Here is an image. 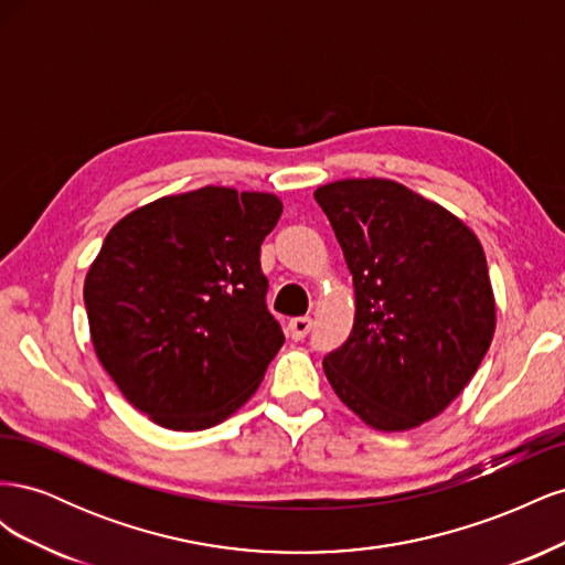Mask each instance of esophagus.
I'll list each match as a JSON object with an SVG mask.
<instances>
[{
	"instance_id": "esophagus-1",
	"label": "esophagus",
	"mask_w": 565,
	"mask_h": 565,
	"mask_svg": "<svg viewBox=\"0 0 565 565\" xmlns=\"http://www.w3.org/2000/svg\"><path fill=\"white\" fill-rule=\"evenodd\" d=\"M311 324H313V320H311L309 316H301V318H292V320H289V324H287V330H289V337H292L295 341L303 339L306 334H309V332H311Z\"/></svg>"
}]
</instances>
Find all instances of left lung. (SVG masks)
I'll return each instance as SVG.
<instances>
[{"label": "left lung", "mask_w": 565, "mask_h": 565, "mask_svg": "<svg viewBox=\"0 0 565 565\" xmlns=\"http://www.w3.org/2000/svg\"><path fill=\"white\" fill-rule=\"evenodd\" d=\"M353 276L349 339L322 358L339 401L372 429L407 431L446 409L494 334V297L473 231L388 179L313 193Z\"/></svg>", "instance_id": "8db88e82"}]
</instances>
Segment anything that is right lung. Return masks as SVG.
<instances>
[{
    "label": "right lung",
    "mask_w": 565,
    "mask_h": 565,
    "mask_svg": "<svg viewBox=\"0 0 565 565\" xmlns=\"http://www.w3.org/2000/svg\"><path fill=\"white\" fill-rule=\"evenodd\" d=\"M280 198L204 185L134 210L84 280L92 344L122 396L172 431H202L259 388L285 334L259 252Z\"/></svg>",
    "instance_id": "obj_1"
}]
</instances>
